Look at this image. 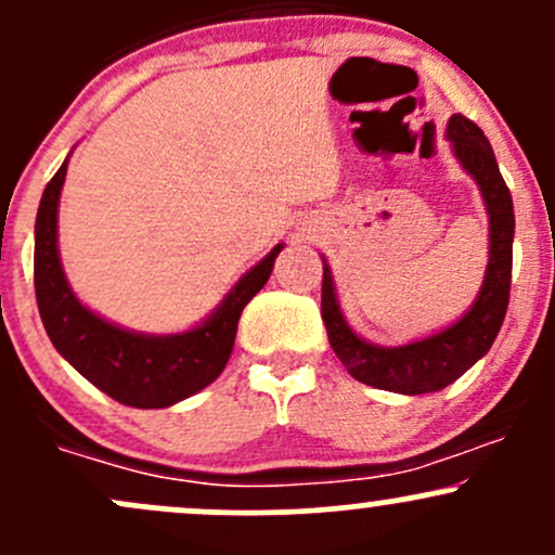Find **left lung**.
Masks as SVG:
<instances>
[{"label":"left lung","instance_id":"8db88e82","mask_svg":"<svg viewBox=\"0 0 555 555\" xmlns=\"http://www.w3.org/2000/svg\"><path fill=\"white\" fill-rule=\"evenodd\" d=\"M447 140L452 143L463 170L476 180L489 215L487 273L474 306L463 313V319L406 346H375L348 326L337 302L332 271L326 260H322V319L332 351L343 361L348 375L359 383L404 396L434 393L465 375L492 348L508 311L513 233H516L511 191L500 175L492 145L474 121L465 119L463 114H454L447 125Z\"/></svg>","mask_w":555,"mask_h":555}]
</instances>
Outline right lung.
Listing matches in <instances>:
<instances>
[{
    "label": "right lung",
    "instance_id": "obj_1",
    "mask_svg": "<svg viewBox=\"0 0 555 555\" xmlns=\"http://www.w3.org/2000/svg\"><path fill=\"white\" fill-rule=\"evenodd\" d=\"M68 159L47 183L34 225V287L42 324L55 351L95 388L119 404L138 410H165L199 393L229 364L244 306L266 287L276 244L258 266L249 268L218 308L178 335H145L125 330L81 306L74 295L57 253V202Z\"/></svg>",
    "mask_w": 555,
    "mask_h": 555
}]
</instances>
